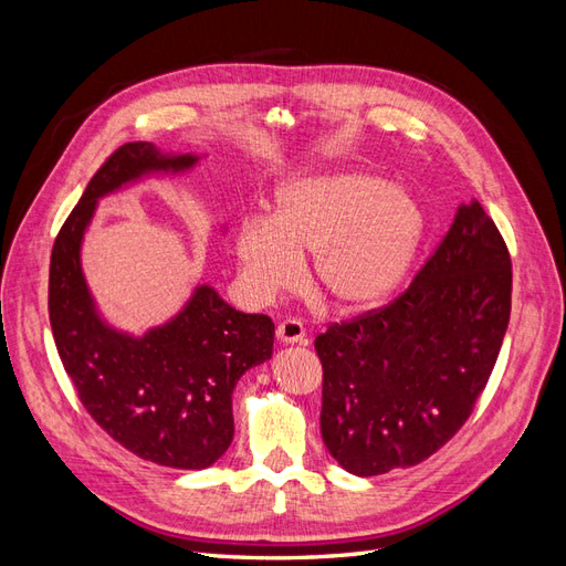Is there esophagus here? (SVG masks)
<instances>
[{
    "mask_svg": "<svg viewBox=\"0 0 566 566\" xmlns=\"http://www.w3.org/2000/svg\"><path fill=\"white\" fill-rule=\"evenodd\" d=\"M276 337L285 345H304L306 335H304V323L300 318H285L279 323Z\"/></svg>",
    "mask_w": 566,
    "mask_h": 566,
    "instance_id": "obj_1",
    "label": "esophagus"
}]
</instances>
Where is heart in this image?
Instances as JSON below:
<instances>
[{
  "instance_id": "obj_1",
  "label": "heart",
  "mask_w": 566,
  "mask_h": 566,
  "mask_svg": "<svg viewBox=\"0 0 566 566\" xmlns=\"http://www.w3.org/2000/svg\"><path fill=\"white\" fill-rule=\"evenodd\" d=\"M422 233L418 202L370 172L285 184L271 219H243L233 252L248 293L266 302L302 279L314 254L321 295L339 312H368L399 285Z\"/></svg>"
}]
</instances>
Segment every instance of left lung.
I'll list each match as a JSON object with an SVG mask.
<instances>
[{
  "label": "left lung",
  "mask_w": 566,
  "mask_h": 566,
  "mask_svg": "<svg viewBox=\"0 0 566 566\" xmlns=\"http://www.w3.org/2000/svg\"><path fill=\"white\" fill-rule=\"evenodd\" d=\"M512 262L476 200L403 293L331 323L314 342L323 366L321 434L358 476L413 468L468 422L499 361Z\"/></svg>",
  "instance_id": "8db88e82"
}]
</instances>
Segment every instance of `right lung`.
<instances>
[{
  "label": "right lung",
  "mask_w": 566,
  "mask_h": 566,
  "mask_svg": "<svg viewBox=\"0 0 566 566\" xmlns=\"http://www.w3.org/2000/svg\"><path fill=\"white\" fill-rule=\"evenodd\" d=\"M193 156H163L148 142L119 146L63 221L49 264V321L65 373L96 424L119 447L163 468L202 470L231 447V394L271 358L273 321L235 312L200 285L177 318L144 337L98 318L80 269L96 198L146 172H181Z\"/></svg>",
  "instance_id": "right-lung-1"
}]
</instances>
